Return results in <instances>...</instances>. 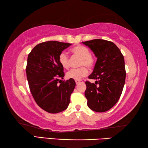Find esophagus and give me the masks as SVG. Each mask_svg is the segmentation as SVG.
Wrapping results in <instances>:
<instances>
[{"mask_svg": "<svg viewBox=\"0 0 148 148\" xmlns=\"http://www.w3.org/2000/svg\"><path fill=\"white\" fill-rule=\"evenodd\" d=\"M75 82H76V84L77 85V84H79V83H81L82 81V80H76Z\"/></svg>", "mask_w": 148, "mask_h": 148, "instance_id": "1", "label": "esophagus"}]
</instances>
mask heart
<instances>
[{
  "label": "heart",
  "mask_w": 148,
  "mask_h": 148,
  "mask_svg": "<svg viewBox=\"0 0 148 148\" xmlns=\"http://www.w3.org/2000/svg\"><path fill=\"white\" fill-rule=\"evenodd\" d=\"M71 51L74 56L81 58L79 61V65L80 68L72 69L67 72L66 76L68 79H72L74 80H80L82 77L87 76L88 74L87 68L91 69L94 66L95 59L90 54L89 49L83 45H77L72 47ZM59 62L62 68L68 69L70 66V61L68 55L65 52L62 51L59 56ZM86 66L85 67L84 66Z\"/></svg>",
  "instance_id": "1"
}]
</instances>
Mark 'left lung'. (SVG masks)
I'll return each mask as SVG.
<instances>
[{
    "label": "left lung",
    "instance_id": "1",
    "mask_svg": "<svg viewBox=\"0 0 148 148\" xmlns=\"http://www.w3.org/2000/svg\"><path fill=\"white\" fill-rule=\"evenodd\" d=\"M82 43L97 58L93 71L89 76V79L97 81L95 84L86 82L87 106L95 112H106L119 101L123 89L126 77L123 56L112 42L95 39Z\"/></svg>",
    "mask_w": 148,
    "mask_h": 148
}]
</instances>
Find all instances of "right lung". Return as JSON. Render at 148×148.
Segmentation results:
<instances>
[{
    "instance_id": "right-lung-1",
    "label": "right lung",
    "mask_w": 148,
    "mask_h": 148,
    "mask_svg": "<svg viewBox=\"0 0 148 148\" xmlns=\"http://www.w3.org/2000/svg\"><path fill=\"white\" fill-rule=\"evenodd\" d=\"M71 44L47 41L36 45L30 52L26 67L30 91L36 104L45 111L57 114L66 110L76 86L74 79H63L60 53Z\"/></svg>"
}]
</instances>
